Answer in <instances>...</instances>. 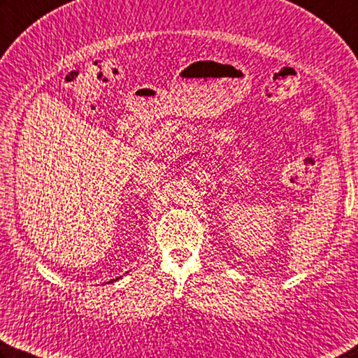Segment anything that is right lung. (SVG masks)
Instances as JSON below:
<instances>
[{
    "instance_id": "obj_1",
    "label": "right lung",
    "mask_w": 358,
    "mask_h": 358,
    "mask_svg": "<svg viewBox=\"0 0 358 358\" xmlns=\"http://www.w3.org/2000/svg\"><path fill=\"white\" fill-rule=\"evenodd\" d=\"M111 282H113V280H111Z\"/></svg>"
}]
</instances>
